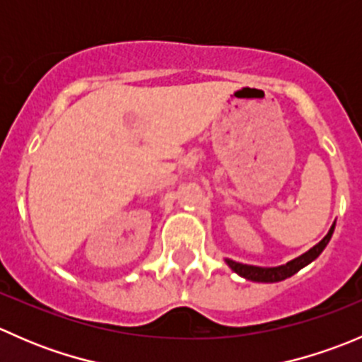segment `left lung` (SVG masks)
Instances as JSON below:
<instances>
[{
    "label": "left lung",
    "mask_w": 362,
    "mask_h": 362,
    "mask_svg": "<svg viewBox=\"0 0 362 362\" xmlns=\"http://www.w3.org/2000/svg\"><path fill=\"white\" fill-rule=\"evenodd\" d=\"M334 224L331 226L329 233L317 243L315 247H312L308 252H305L299 257L293 259V261L286 262V264L273 266V268H266V266H252V264H243V262H236L233 259H226V264L233 269L235 273H238L240 276H243L245 280H252V282H264V284H275L282 282V280L289 279L294 273H298L299 269L305 268L306 264H310L312 261H315L322 250L326 249V245L329 243L331 236H333Z\"/></svg>",
    "instance_id": "1"
}]
</instances>
